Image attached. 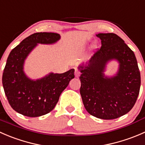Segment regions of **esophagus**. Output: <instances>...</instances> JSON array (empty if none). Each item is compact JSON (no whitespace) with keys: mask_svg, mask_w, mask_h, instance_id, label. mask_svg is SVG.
Segmentation results:
<instances>
[{"mask_svg":"<svg viewBox=\"0 0 145 145\" xmlns=\"http://www.w3.org/2000/svg\"><path fill=\"white\" fill-rule=\"evenodd\" d=\"M81 71H79V70L77 69H75V76H76V77L78 78V77L81 76Z\"/></svg>","mask_w":145,"mask_h":145,"instance_id":"esophagus-1","label":"esophagus"}]
</instances>
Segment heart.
Listing matches in <instances>:
<instances>
[{
    "mask_svg": "<svg viewBox=\"0 0 145 145\" xmlns=\"http://www.w3.org/2000/svg\"><path fill=\"white\" fill-rule=\"evenodd\" d=\"M93 48H96V45H93Z\"/></svg>",
    "mask_w": 145,
    "mask_h": 145,
    "instance_id": "b5f03b06",
    "label": "heart"
}]
</instances>
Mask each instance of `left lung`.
I'll return each instance as SVG.
<instances>
[{"label": "left lung", "instance_id": "1", "mask_svg": "<svg viewBox=\"0 0 145 145\" xmlns=\"http://www.w3.org/2000/svg\"><path fill=\"white\" fill-rule=\"evenodd\" d=\"M102 46L89 61L79 67L82 74L80 93L90 114L102 119H114L129 112L140 93V72L133 51L113 33H98ZM116 59L120 67L116 76L105 77L109 60Z\"/></svg>", "mask_w": 145, "mask_h": 145}]
</instances>
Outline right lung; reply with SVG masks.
Returning a JSON list of instances; mask_svg holds the SVG:
<instances>
[{"instance_id":"right-lung-1","label":"right lung","mask_w":145,"mask_h":145,"mask_svg":"<svg viewBox=\"0 0 145 145\" xmlns=\"http://www.w3.org/2000/svg\"><path fill=\"white\" fill-rule=\"evenodd\" d=\"M60 39L56 33L40 32L28 36L10 52L3 73L2 83L11 107L18 113L38 117L55 108L62 91L74 78V69L32 81L23 71L24 59L37 43L50 44Z\"/></svg>"}]
</instances>
